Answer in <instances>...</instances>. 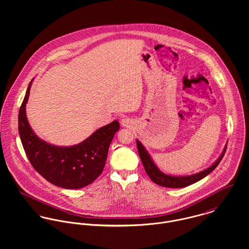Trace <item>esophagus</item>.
Listing matches in <instances>:
<instances>
[{
    "label": "esophagus",
    "instance_id": "obj_1",
    "mask_svg": "<svg viewBox=\"0 0 249 249\" xmlns=\"http://www.w3.org/2000/svg\"><path fill=\"white\" fill-rule=\"evenodd\" d=\"M121 123H122V125L125 126V127H128V126H130L132 124V121L130 119H128V118H123L121 120Z\"/></svg>",
    "mask_w": 249,
    "mask_h": 249
}]
</instances>
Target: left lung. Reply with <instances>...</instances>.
<instances>
[{"instance_id": "left-lung-1", "label": "left lung", "mask_w": 249, "mask_h": 249, "mask_svg": "<svg viewBox=\"0 0 249 249\" xmlns=\"http://www.w3.org/2000/svg\"><path fill=\"white\" fill-rule=\"evenodd\" d=\"M136 142H137L138 152H139L141 161H142V165H143L144 171L147 174V176L157 185L162 186V187H167V188H184V187L192 185V184L201 180L202 178L207 177L210 173H212L213 170L217 167V165L221 161V159H222V157H223V155L226 151V147H227V144H226L222 153L218 157V159L208 169H206V170H204L200 173H197L196 175H192V176L173 177V176H168V175L162 173L156 167V165L153 163L152 159L150 158L149 154L147 153V151L145 150V148L143 147V145L140 142V141L136 140Z\"/></svg>"}]
</instances>
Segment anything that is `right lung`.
I'll return each mask as SVG.
<instances>
[{
	"label": "right lung",
	"mask_w": 249,
	"mask_h": 249,
	"mask_svg": "<svg viewBox=\"0 0 249 249\" xmlns=\"http://www.w3.org/2000/svg\"><path fill=\"white\" fill-rule=\"evenodd\" d=\"M33 80L19 110L18 129L25 152L36 172L50 183L64 189H80L94 182L103 173L108 148L120 128L114 121L96 130L80 143L57 146L39 139L31 128L27 115Z\"/></svg>",
	"instance_id": "add662e5"
}]
</instances>
